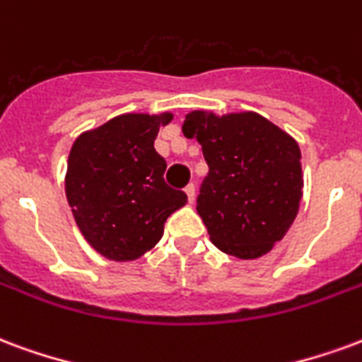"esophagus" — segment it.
<instances>
[{
    "label": "esophagus",
    "mask_w": 362,
    "mask_h": 362,
    "mask_svg": "<svg viewBox=\"0 0 362 362\" xmlns=\"http://www.w3.org/2000/svg\"><path fill=\"white\" fill-rule=\"evenodd\" d=\"M185 192H187V199H189V202H194V185L189 183L187 187H185Z\"/></svg>",
    "instance_id": "34e87169"
}]
</instances>
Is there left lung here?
Masks as SVG:
<instances>
[{
  "mask_svg": "<svg viewBox=\"0 0 362 362\" xmlns=\"http://www.w3.org/2000/svg\"><path fill=\"white\" fill-rule=\"evenodd\" d=\"M183 134L208 163L197 212L226 255L252 260L284 239L303 197L300 150L291 134L255 112L187 113Z\"/></svg>",
  "mask_w": 362,
  "mask_h": 362,
  "instance_id": "1",
  "label": "left lung"
}]
</instances>
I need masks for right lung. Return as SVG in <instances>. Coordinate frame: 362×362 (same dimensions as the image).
Instances as JSON below:
<instances>
[{"instance_id": "obj_1", "label": "right lung", "mask_w": 362, "mask_h": 362, "mask_svg": "<svg viewBox=\"0 0 362 362\" xmlns=\"http://www.w3.org/2000/svg\"><path fill=\"white\" fill-rule=\"evenodd\" d=\"M173 113H123L83 133L71 146L65 194L92 249L115 262L141 258L187 194L165 185V160L154 148Z\"/></svg>"}]
</instances>
